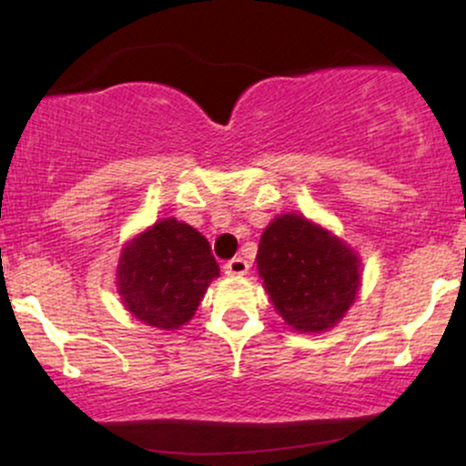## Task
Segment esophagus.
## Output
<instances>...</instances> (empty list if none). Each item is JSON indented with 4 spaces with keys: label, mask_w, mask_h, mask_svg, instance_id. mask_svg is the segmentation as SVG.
<instances>
[{
    "label": "esophagus",
    "mask_w": 466,
    "mask_h": 466,
    "mask_svg": "<svg viewBox=\"0 0 466 466\" xmlns=\"http://www.w3.org/2000/svg\"><path fill=\"white\" fill-rule=\"evenodd\" d=\"M223 271H226L228 276H245L249 271V263L238 256V258L228 260V263L223 265Z\"/></svg>",
    "instance_id": "obj_1"
}]
</instances>
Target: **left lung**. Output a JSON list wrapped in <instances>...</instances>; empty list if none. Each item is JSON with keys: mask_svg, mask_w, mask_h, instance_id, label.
Returning a JSON list of instances; mask_svg holds the SVG:
<instances>
[{"mask_svg": "<svg viewBox=\"0 0 466 466\" xmlns=\"http://www.w3.org/2000/svg\"><path fill=\"white\" fill-rule=\"evenodd\" d=\"M256 263L276 311L300 333L335 326L360 291L355 251L302 215H280L265 228Z\"/></svg>", "mask_w": 466, "mask_h": 466, "instance_id": "1", "label": "left lung"}]
</instances>
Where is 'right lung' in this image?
<instances>
[{"mask_svg": "<svg viewBox=\"0 0 466 466\" xmlns=\"http://www.w3.org/2000/svg\"><path fill=\"white\" fill-rule=\"evenodd\" d=\"M218 276L210 243L188 223L162 218L125 245L117 263V293L133 318L175 330L195 315Z\"/></svg>", "mask_w": 466, "mask_h": 466, "instance_id": "1", "label": "right lung"}]
</instances>
